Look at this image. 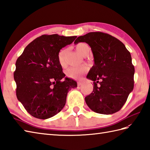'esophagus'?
I'll return each mask as SVG.
<instances>
[{
	"label": "esophagus",
	"instance_id": "1",
	"mask_svg": "<svg viewBox=\"0 0 150 150\" xmlns=\"http://www.w3.org/2000/svg\"><path fill=\"white\" fill-rule=\"evenodd\" d=\"M77 84H78V86H82V82H77Z\"/></svg>",
	"mask_w": 150,
	"mask_h": 150
}]
</instances>
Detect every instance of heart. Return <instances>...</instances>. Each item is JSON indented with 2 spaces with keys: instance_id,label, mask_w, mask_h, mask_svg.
Returning a JSON list of instances; mask_svg holds the SVG:
<instances>
[{
  "instance_id": "1",
  "label": "heart",
  "mask_w": 150,
  "mask_h": 150,
  "mask_svg": "<svg viewBox=\"0 0 150 150\" xmlns=\"http://www.w3.org/2000/svg\"><path fill=\"white\" fill-rule=\"evenodd\" d=\"M76 50L79 54L83 55L87 52L89 48V46L85 43H79L76 46ZM66 53V49L60 50L58 55H57V59L59 64L62 68H66L67 64L65 60V55ZM88 70V68L86 66H82L81 67H71L66 70V75L68 77L71 79H79L81 76L86 73Z\"/></svg>"
}]
</instances>
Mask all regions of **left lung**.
<instances>
[{
    "label": "left lung",
    "mask_w": 150,
    "mask_h": 150,
    "mask_svg": "<svg viewBox=\"0 0 150 150\" xmlns=\"http://www.w3.org/2000/svg\"><path fill=\"white\" fill-rule=\"evenodd\" d=\"M80 42L90 45L95 61L87 75L93 81V90L85 97L86 103L98 113L117 112L134 86L135 68L131 54L119 39L100 31L79 37L75 44Z\"/></svg>",
    "instance_id": "obj_1"
}]
</instances>
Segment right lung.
I'll use <instances>...</instances> for the list:
<instances>
[{"instance_id": "add662e5", "label": "right lung", "mask_w": 150, "mask_h": 150, "mask_svg": "<svg viewBox=\"0 0 150 150\" xmlns=\"http://www.w3.org/2000/svg\"><path fill=\"white\" fill-rule=\"evenodd\" d=\"M76 38L43 35L28 44L16 61L13 76L17 97L37 119H49L59 113L69 90L77 86L71 79L61 81L65 74L57 59L59 51Z\"/></svg>"}]
</instances>
